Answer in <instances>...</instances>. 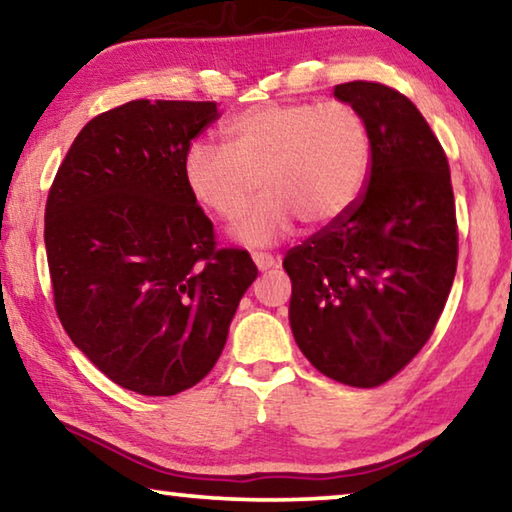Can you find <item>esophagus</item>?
<instances>
[{
  "label": "esophagus",
  "instance_id": "obj_1",
  "mask_svg": "<svg viewBox=\"0 0 512 512\" xmlns=\"http://www.w3.org/2000/svg\"><path fill=\"white\" fill-rule=\"evenodd\" d=\"M253 262L257 264L259 271H269L271 266H276V257L269 255V253H259V250H255Z\"/></svg>",
  "mask_w": 512,
  "mask_h": 512
}]
</instances>
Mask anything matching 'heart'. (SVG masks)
<instances>
[{
    "label": "heart",
    "instance_id": "obj_1",
    "mask_svg": "<svg viewBox=\"0 0 512 512\" xmlns=\"http://www.w3.org/2000/svg\"><path fill=\"white\" fill-rule=\"evenodd\" d=\"M225 149L193 140L183 151L181 177L204 211L234 223L264 197L234 234L266 246L301 220L326 227L340 220L363 193L372 137L363 112L347 101L264 103L223 126Z\"/></svg>",
    "mask_w": 512,
    "mask_h": 512
}]
</instances>
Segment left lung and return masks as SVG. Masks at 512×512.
I'll return each mask as SVG.
<instances>
[{
  "label": "left lung",
  "mask_w": 512,
  "mask_h": 512,
  "mask_svg": "<svg viewBox=\"0 0 512 512\" xmlns=\"http://www.w3.org/2000/svg\"><path fill=\"white\" fill-rule=\"evenodd\" d=\"M370 126L358 202L287 250L289 324L305 358L333 381L375 388L407 368L437 326L457 269L446 151L398 89L335 85Z\"/></svg>",
  "instance_id": "1"
}]
</instances>
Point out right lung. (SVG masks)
<instances>
[{
  "label": "right lung",
  "mask_w": 512,
  "mask_h": 512,
  "mask_svg": "<svg viewBox=\"0 0 512 512\" xmlns=\"http://www.w3.org/2000/svg\"><path fill=\"white\" fill-rule=\"evenodd\" d=\"M218 117L216 101L147 98L98 114L45 202L61 326L105 377L151 398L209 375L257 278L183 186V151Z\"/></svg>",
  "instance_id": "add662e5"
}]
</instances>
